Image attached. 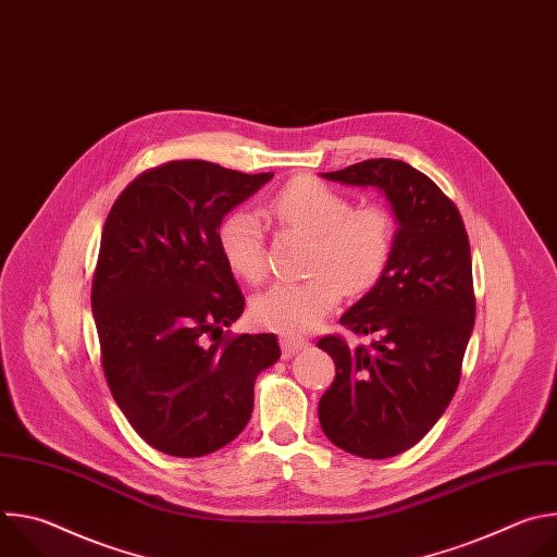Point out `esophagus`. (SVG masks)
<instances>
[{
    "label": "esophagus",
    "instance_id": "esophagus-1",
    "mask_svg": "<svg viewBox=\"0 0 557 557\" xmlns=\"http://www.w3.org/2000/svg\"><path fill=\"white\" fill-rule=\"evenodd\" d=\"M280 346H282V357L286 359V357L295 355L297 350L306 348V346H308V339H304V337H282V339H280Z\"/></svg>",
    "mask_w": 557,
    "mask_h": 557
}]
</instances>
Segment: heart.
<instances>
[{
  "mask_svg": "<svg viewBox=\"0 0 557 557\" xmlns=\"http://www.w3.org/2000/svg\"><path fill=\"white\" fill-rule=\"evenodd\" d=\"M271 213L282 226L312 235V275L273 284L251 301V317L260 329L288 337L312 331L339 304L344 288L368 290L389 262L394 218L381 205L352 207L339 189L297 176L273 196ZM218 245L233 275L253 284L267 275V237L256 213L231 211L218 228Z\"/></svg>",
  "mask_w": 557,
  "mask_h": 557,
  "instance_id": "obj_1",
  "label": "heart"
}]
</instances>
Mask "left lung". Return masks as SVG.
Segmentation results:
<instances>
[{"mask_svg": "<svg viewBox=\"0 0 557 557\" xmlns=\"http://www.w3.org/2000/svg\"><path fill=\"white\" fill-rule=\"evenodd\" d=\"M324 178L381 189L399 222L383 275L339 320L376 339L317 342L335 361L317 408L324 434L355 456L389 458L434 428L458 387L475 320L469 237L456 205L404 161L374 158Z\"/></svg>", "mask_w": 557, "mask_h": 557, "instance_id": "1", "label": "left lung"}]
</instances>
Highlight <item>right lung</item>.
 <instances>
[{
	"label": "right lung",
	"mask_w": 557,
	"mask_h": 557,
	"mask_svg": "<svg viewBox=\"0 0 557 557\" xmlns=\"http://www.w3.org/2000/svg\"><path fill=\"white\" fill-rule=\"evenodd\" d=\"M271 178L170 161L134 178L108 213L92 277L101 366L158 451L196 458L231 443L253 412L258 372L280 359L275 335L222 333L245 295L218 245L222 218Z\"/></svg>",
	"instance_id": "obj_1"
}]
</instances>
